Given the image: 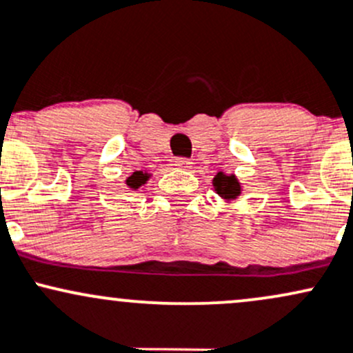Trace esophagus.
<instances>
[{"mask_svg": "<svg viewBox=\"0 0 353 353\" xmlns=\"http://www.w3.org/2000/svg\"><path fill=\"white\" fill-rule=\"evenodd\" d=\"M175 165L178 166V168L188 170V168H192V166H193V161L188 160V158H176Z\"/></svg>", "mask_w": 353, "mask_h": 353, "instance_id": "34e87169", "label": "esophagus"}]
</instances>
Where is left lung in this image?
<instances>
[{
  "label": "left lung",
  "instance_id": "8db88e82",
  "mask_svg": "<svg viewBox=\"0 0 353 353\" xmlns=\"http://www.w3.org/2000/svg\"><path fill=\"white\" fill-rule=\"evenodd\" d=\"M213 187H215V192L225 200H235L241 192L239 180L233 175H225L221 172L216 173V176L213 178Z\"/></svg>",
  "mask_w": 353,
  "mask_h": 353
}]
</instances>
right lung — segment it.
<instances>
[{"mask_svg": "<svg viewBox=\"0 0 353 353\" xmlns=\"http://www.w3.org/2000/svg\"><path fill=\"white\" fill-rule=\"evenodd\" d=\"M148 178H150L148 173H143V172H134L132 176L126 178V185H128L130 188L137 190V188H140L141 185H145V183H146V180H148Z\"/></svg>", "mask_w": 353, "mask_h": 353, "instance_id": "add662e5", "label": "right lung"}]
</instances>
